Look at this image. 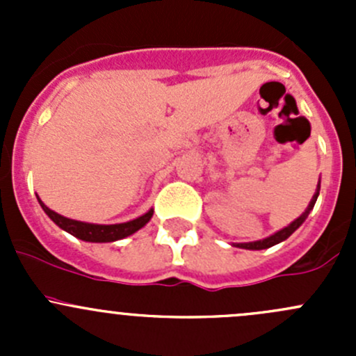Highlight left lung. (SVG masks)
I'll return each instance as SVG.
<instances>
[{"instance_id": "1", "label": "left lung", "mask_w": 356, "mask_h": 356, "mask_svg": "<svg viewBox=\"0 0 356 356\" xmlns=\"http://www.w3.org/2000/svg\"><path fill=\"white\" fill-rule=\"evenodd\" d=\"M318 193H321V179H318V184H317V189H315V195L312 196V200H310V203H308L307 210H305L303 213L300 215V217L294 218V220L291 222V224L288 225V227L281 229V231L274 232V234H272V236H268V238H265V239H260V241H251V243H234V246H236V248H243V250H267V248H272V246L279 245V243L286 241V239H288L289 236L293 234V232L296 231V229L300 227V225L303 224L305 220H307L308 213H310V211L314 210L315 201H317V198H318Z\"/></svg>"}]
</instances>
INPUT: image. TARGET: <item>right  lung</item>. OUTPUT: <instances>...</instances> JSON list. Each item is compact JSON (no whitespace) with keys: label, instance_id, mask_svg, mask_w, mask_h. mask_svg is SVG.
Masks as SVG:
<instances>
[{"label":"right lung","instance_id":"1","mask_svg":"<svg viewBox=\"0 0 356 356\" xmlns=\"http://www.w3.org/2000/svg\"><path fill=\"white\" fill-rule=\"evenodd\" d=\"M39 204L41 208L44 210V213L58 225L60 229L68 232V234L75 236V238L82 239V241H88V243H113L118 241V239H124L127 236L134 234L138 232L139 229L145 227L153 217V208H149L145 215L141 217L134 218V220H129V222H122V224H89V222H81V220H74V218H67L63 215L56 213L53 211L51 208L46 207L42 203L41 198L38 196Z\"/></svg>","mask_w":356,"mask_h":356}]
</instances>
